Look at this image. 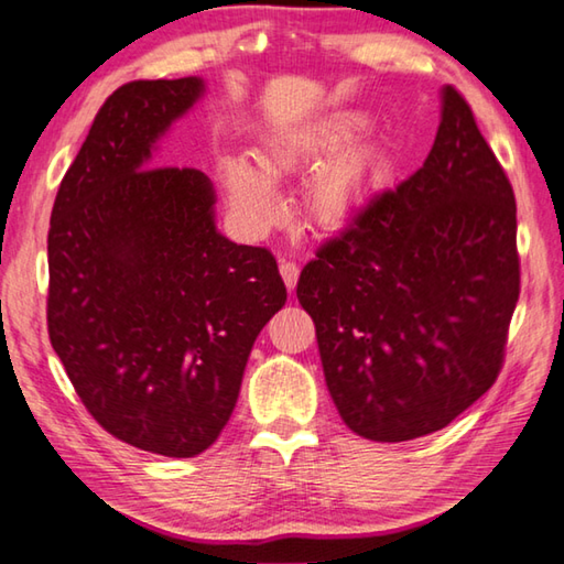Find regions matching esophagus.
I'll return each mask as SVG.
<instances>
[{
    "label": "esophagus",
    "mask_w": 564,
    "mask_h": 564,
    "mask_svg": "<svg viewBox=\"0 0 564 564\" xmlns=\"http://www.w3.org/2000/svg\"><path fill=\"white\" fill-rule=\"evenodd\" d=\"M280 274L284 284H288L290 290L297 288V280H300V264L294 260H280Z\"/></svg>",
    "instance_id": "1"
}]
</instances>
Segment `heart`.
I'll return each mask as SVG.
<instances>
[{
    "mask_svg": "<svg viewBox=\"0 0 564 564\" xmlns=\"http://www.w3.org/2000/svg\"><path fill=\"white\" fill-rule=\"evenodd\" d=\"M351 135V123H324L297 133H282L264 145L260 164L254 165L242 155H227L220 161V173L232 205L247 220L270 223L280 210V195L272 177H284L300 165L310 163L314 155L334 151ZM364 171V155H349L327 167L312 183L310 200L322 220H337L349 210L354 191Z\"/></svg>",
    "mask_w": 564,
    "mask_h": 564,
    "instance_id": "obj_1",
    "label": "heart"
}]
</instances>
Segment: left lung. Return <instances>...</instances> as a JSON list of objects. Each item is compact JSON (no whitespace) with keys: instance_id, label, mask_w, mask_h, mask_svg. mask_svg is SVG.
<instances>
[{"instance_id":"left-lung-1","label":"left lung","mask_w":564,"mask_h":564,"mask_svg":"<svg viewBox=\"0 0 564 564\" xmlns=\"http://www.w3.org/2000/svg\"><path fill=\"white\" fill-rule=\"evenodd\" d=\"M518 297L516 193L446 86L423 165L371 193L300 274L341 421L383 443L446 429L496 383Z\"/></svg>"}]
</instances>
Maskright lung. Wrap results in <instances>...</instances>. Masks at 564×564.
Returning a JSON list of instances; mask_svg holds the SVG:
<instances>
[{"mask_svg": "<svg viewBox=\"0 0 564 564\" xmlns=\"http://www.w3.org/2000/svg\"><path fill=\"white\" fill-rule=\"evenodd\" d=\"M203 82H128L98 108L48 227L46 324L86 411L167 458L230 421L257 334L288 302L274 254L215 230L195 167L148 165Z\"/></svg>", "mask_w": 564, "mask_h": 564, "instance_id": "obj_1", "label": "right lung"}]
</instances>
